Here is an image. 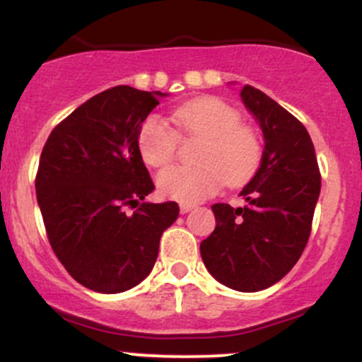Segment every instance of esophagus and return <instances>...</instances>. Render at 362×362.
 I'll list each match as a JSON object with an SVG mask.
<instances>
[{
	"label": "esophagus",
	"mask_w": 362,
	"mask_h": 362,
	"mask_svg": "<svg viewBox=\"0 0 362 362\" xmlns=\"http://www.w3.org/2000/svg\"><path fill=\"white\" fill-rule=\"evenodd\" d=\"M189 211H193V205H185V204L180 205V212L181 214H188Z\"/></svg>",
	"instance_id": "obj_1"
}]
</instances>
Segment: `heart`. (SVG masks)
<instances>
[{"label": "heart", "instance_id": "b5f03b06", "mask_svg": "<svg viewBox=\"0 0 362 362\" xmlns=\"http://www.w3.org/2000/svg\"><path fill=\"white\" fill-rule=\"evenodd\" d=\"M182 134L200 138L198 167H169L157 176L162 197L192 205L216 195L221 182L243 185L257 173L262 160L259 134L240 120V112L214 96L181 105L173 114ZM143 162L150 167H164L176 157L180 136L158 115L141 122L136 138Z\"/></svg>", "mask_w": 362, "mask_h": 362}]
</instances>
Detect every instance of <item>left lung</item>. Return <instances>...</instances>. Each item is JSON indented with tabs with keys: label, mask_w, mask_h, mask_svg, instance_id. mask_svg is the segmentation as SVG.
Wrapping results in <instances>:
<instances>
[{
	"label": "left lung",
	"mask_w": 362,
	"mask_h": 362,
	"mask_svg": "<svg viewBox=\"0 0 362 362\" xmlns=\"http://www.w3.org/2000/svg\"><path fill=\"white\" fill-rule=\"evenodd\" d=\"M240 96L262 127V160L240 193L245 207L212 205L217 224L200 243V254L219 283L259 291L278 283L300 259L321 174L313 139L300 120L254 86L245 84Z\"/></svg>",
	"instance_id": "obj_1"
}]
</instances>
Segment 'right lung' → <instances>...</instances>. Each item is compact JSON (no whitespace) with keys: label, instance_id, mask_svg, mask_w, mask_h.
<instances>
[{"label":"right lung","instance_id":"1","mask_svg":"<svg viewBox=\"0 0 362 362\" xmlns=\"http://www.w3.org/2000/svg\"><path fill=\"white\" fill-rule=\"evenodd\" d=\"M158 96L105 89L55 126L41 151L36 197L49 245L77 283L100 293L141 283L180 216L176 202H145L155 185L136 138Z\"/></svg>","mask_w":362,"mask_h":362}]
</instances>
